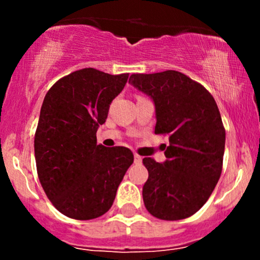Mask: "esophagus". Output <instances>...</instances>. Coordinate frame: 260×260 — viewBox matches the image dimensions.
Listing matches in <instances>:
<instances>
[{
  "mask_svg": "<svg viewBox=\"0 0 260 260\" xmlns=\"http://www.w3.org/2000/svg\"><path fill=\"white\" fill-rule=\"evenodd\" d=\"M141 162H142V157L140 154L135 153V164H141Z\"/></svg>",
  "mask_w": 260,
  "mask_h": 260,
  "instance_id": "esophagus-1",
  "label": "esophagus"
}]
</instances>
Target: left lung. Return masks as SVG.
I'll use <instances>...</instances> for the list:
<instances>
[{
	"instance_id": "obj_1",
	"label": "left lung",
	"mask_w": 260,
	"mask_h": 260,
	"mask_svg": "<svg viewBox=\"0 0 260 260\" xmlns=\"http://www.w3.org/2000/svg\"><path fill=\"white\" fill-rule=\"evenodd\" d=\"M129 83L156 106V135L169 136L164 164L143 158L148 180L143 203L161 220L186 219L208 201L220 179L225 128L214 96L176 70L132 74Z\"/></svg>"
}]
</instances>
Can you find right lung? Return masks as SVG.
I'll use <instances>...</instances> for the list:
<instances>
[{"label":"right lung","instance_id":"1","mask_svg":"<svg viewBox=\"0 0 260 260\" xmlns=\"http://www.w3.org/2000/svg\"><path fill=\"white\" fill-rule=\"evenodd\" d=\"M128 75L85 68L57 80L44 98L34 141L36 170L48 199L65 216L106 214L133 164L127 147L96 145L99 124Z\"/></svg>","mask_w":260,"mask_h":260}]
</instances>
